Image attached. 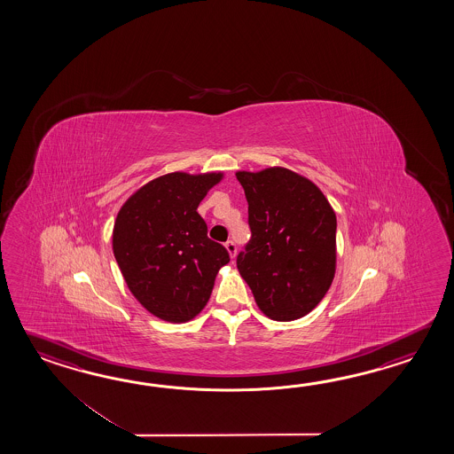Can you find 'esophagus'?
I'll return each instance as SVG.
<instances>
[{
    "label": "esophagus",
    "instance_id": "esophagus-1",
    "mask_svg": "<svg viewBox=\"0 0 454 454\" xmlns=\"http://www.w3.org/2000/svg\"><path fill=\"white\" fill-rule=\"evenodd\" d=\"M225 248L229 251L231 258H235V254H237V245H235V241H227V243H225Z\"/></svg>",
    "mask_w": 454,
    "mask_h": 454
}]
</instances>
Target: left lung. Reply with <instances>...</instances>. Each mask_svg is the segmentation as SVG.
Masks as SVG:
<instances>
[{
  "label": "left lung",
  "mask_w": 454,
  "mask_h": 454,
  "mask_svg": "<svg viewBox=\"0 0 454 454\" xmlns=\"http://www.w3.org/2000/svg\"><path fill=\"white\" fill-rule=\"evenodd\" d=\"M251 239L237 256L258 309L276 321L309 315L336 272V214L317 184L284 167L237 172Z\"/></svg>",
  "instance_id": "8db88e82"
}]
</instances>
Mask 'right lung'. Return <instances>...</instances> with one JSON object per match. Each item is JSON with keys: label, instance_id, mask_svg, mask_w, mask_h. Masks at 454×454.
<instances>
[{"label": "right lung", "instance_id": "1", "mask_svg": "<svg viewBox=\"0 0 454 454\" xmlns=\"http://www.w3.org/2000/svg\"><path fill=\"white\" fill-rule=\"evenodd\" d=\"M223 172L162 175L121 206L114 225V254L128 289L149 313L186 323L201 313L229 251L207 237L198 214Z\"/></svg>", "mask_w": 454, "mask_h": 454}]
</instances>
